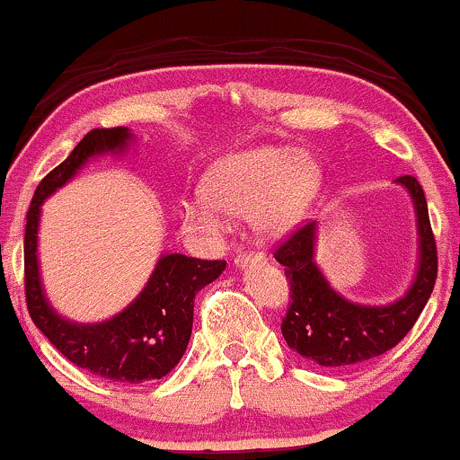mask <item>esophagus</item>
<instances>
[{
  "label": "esophagus",
  "mask_w": 460,
  "mask_h": 460,
  "mask_svg": "<svg viewBox=\"0 0 460 460\" xmlns=\"http://www.w3.org/2000/svg\"><path fill=\"white\" fill-rule=\"evenodd\" d=\"M257 261H263V254L240 252V254H235V259H234V263H235L237 270H246L248 265H252V263H257Z\"/></svg>",
  "instance_id": "34e87169"
}]
</instances>
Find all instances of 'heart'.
Wrapping results in <instances>:
<instances>
[{
    "mask_svg": "<svg viewBox=\"0 0 460 460\" xmlns=\"http://www.w3.org/2000/svg\"><path fill=\"white\" fill-rule=\"evenodd\" d=\"M321 186V164L304 149H240L209 164L201 199L181 208V220L190 229L216 234L225 218H248L259 240H280L306 218Z\"/></svg>",
    "mask_w": 460,
    "mask_h": 460,
    "instance_id": "b5f03b06",
    "label": "heart"
}]
</instances>
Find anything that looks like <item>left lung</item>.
<instances>
[{
  "label": "left lung",
  "instance_id": "obj_1",
  "mask_svg": "<svg viewBox=\"0 0 460 460\" xmlns=\"http://www.w3.org/2000/svg\"><path fill=\"white\" fill-rule=\"evenodd\" d=\"M411 197L418 229V268L405 296L390 304H359L342 297L314 261L317 223L304 225L274 252L291 285L283 336L293 351L325 368L353 367L398 345L424 311L437 279V248L429 208L416 177L396 180Z\"/></svg>",
  "mask_w": 460,
  "mask_h": 460
}]
</instances>
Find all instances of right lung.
<instances>
[{
    "instance_id": "obj_1",
    "label": "right lung",
    "mask_w": 460,
    "mask_h": 460,
    "mask_svg": "<svg viewBox=\"0 0 460 460\" xmlns=\"http://www.w3.org/2000/svg\"><path fill=\"white\" fill-rule=\"evenodd\" d=\"M132 141L135 137L126 126L87 132L70 156L38 184L25 226V297L30 317L72 364L115 384L163 379L177 367L192 334L195 296L214 283L226 265L180 252L160 254L139 296L124 311L98 323L70 321L51 306L38 263L42 203L68 184L92 158L124 154Z\"/></svg>"
}]
</instances>
